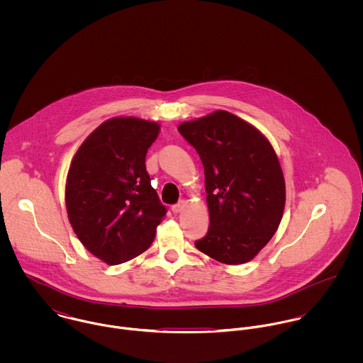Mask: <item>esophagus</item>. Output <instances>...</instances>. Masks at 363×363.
Wrapping results in <instances>:
<instances>
[{
	"label": "esophagus",
	"mask_w": 363,
	"mask_h": 363,
	"mask_svg": "<svg viewBox=\"0 0 363 363\" xmlns=\"http://www.w3.org/2000/svg\"><path fill=\"white\" fill-rule=\"evenodd\" d=\"M183 208H184V201H179L177 204L172 206V212H173V213H179V212L183 211Z\"/></svg>",
	"instance_id": "34e87169"
}]
</instances>
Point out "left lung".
<instances>
[{"instance_id":"8db88e82","label":"left lung","mask_w":363,"mask_h":363,"mask_svg":"<svg viewBox=\"0 0 363 363\" xmlns=\"http://www.w3.org/2000/svg\"><path fill=\"white\" fill-rule=\"evenodd\" d=\"M177 130L204 164L209 228L196 247L223 264L250 261L277 232L285 207V180L271 144L225 110Z\"/></svg>"}]
</instances>
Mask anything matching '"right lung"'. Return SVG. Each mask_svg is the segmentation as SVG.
I'll use <instances>...</instances> for the list:
<instances>
[{
  "mask_svg": "<svg viewBox=\"0 0 363 363\" xmlns=\"http://www.w3.org/2000/svg\"><path fill=\"white\" fill-rule=\"evenodd\" d=\"M159 124L116 117L101 124L74 156L65 186L69 223L81 243L116 265L144 253L167 209L147 172Z\"/></svg>",
  "mask_w": 363,
  "mask_h": 363,
  "instance_id": "obj_1",
  "label": "right lung"
}]
</instances>
